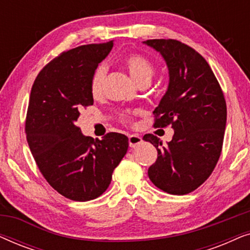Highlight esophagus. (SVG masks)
<instances>
[{
  "mask_svg": "<svg viewBox=\"0 0 250 250\" xmlns=\"http://www.w3.org/2000/svg\"><path fill=\"white\" fill-rule=\"evenodd\" d=\"M142 141H143L142 138L138 134H131L128 136V142H129V146H131V148H135V146L141 145Z\"/></svg>",
  "mask_w": 250,
  "mask_h": 250,
  "instance_id": "esophagus-1",
  "label": "esophagus"
}]
</instances>
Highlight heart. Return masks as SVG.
Instances as JSON below:
<instances>
[{"label":"heart","mask_w":250,"mask_h":250,"mask_svg":"<svg viewBox=\"0 0 250 250\" xmlns=\"http://www.w3.org/2000/svg\"><path fill=\"white\" fill-rule=\"evenodd\" d=\"M123 62H124L126 69H127L136 84L140 85L141 83H145V82L150 83L153 74H155V68H153L151 61L146 59L145 56L135 53L128 54L123 59ZM105 73H107V68L101 64V66L95 68L93 74H92L90 80V92L94 99L100 98L102 95ZM121 118L124 122H129V116L126 114L122 115Z\"/></svg>","instance_id":"obj_1"}]
</instances>
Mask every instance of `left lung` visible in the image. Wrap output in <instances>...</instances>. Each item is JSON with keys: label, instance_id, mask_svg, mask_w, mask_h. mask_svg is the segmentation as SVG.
Listing matches in <instances>:
<instances>
[{"label": "left lung", "instance_id": "8db88e82", "mask_svg": "<svg viewBox=\"0 0 250 250\" xmlns=\"http://www.w3.org/2000/svg\"><path fill=\"white\" fill-rule=\"evenodd\" d=\"M143 43L162 54L169 74L168 88L153 110V126L174 129L167 146L153 134L143 136L158 151L149 179L167 193H190L209 177L221 156L227 124L223 92L209 64L192 47L176 40Z\"/></svg>", "mask_w": 250, "mask_h": 250}]
</instances>
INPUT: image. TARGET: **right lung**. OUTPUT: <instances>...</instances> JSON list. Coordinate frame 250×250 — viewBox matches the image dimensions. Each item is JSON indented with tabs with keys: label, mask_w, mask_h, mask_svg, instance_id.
<instances>
[{
	"label": "right lung",
	"mask_w": 250,
	"mask_h": 250,
	"mask_svg": "<svg viewBox=\"0 0 250 250\" xmlns=\"http://www.w3.org/2000/svg\"><path fill=\"white\" fill-rule=\"evenodd\" d=\"M112 45L110 41L62 52L40 71L30 92L25 125L29 149L50 186L70 200L101 196L127 152L124 134L94 140L75 125L81 109L93 104L91 76Z\"/></svg>",
	"instance_id": "add662e5"
}]
</instances>
